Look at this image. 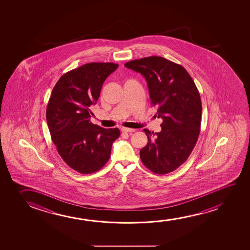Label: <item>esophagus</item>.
I'll list each match as a JSON object with an SVG mask.
<instances>
[{
  "mask_svg": "<svg viewBox=\"0 0 250 250\" xmlns=\"http://www.w3.org/2000/svg\"><path fill=\"white\" fill-rule=\"evenodd\" d=\"M121 130H122V132H125V133H131V132H134L136 130H134V129H130V128H125V127H123V128L121 129Z\"/></svg>",
  "mask_w": 250,
  "mask_h": 250,
  "instance_id": "34e87169",
  "label": "esophagus"
}]
</instances>
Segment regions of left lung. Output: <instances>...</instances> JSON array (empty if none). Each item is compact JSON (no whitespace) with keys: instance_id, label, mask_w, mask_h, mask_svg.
<instances>
[{"instance_id":"1","label":"left lung","mask_w":250,"mask_h":250,"mask_svg":"<svg viewBox=\"0 0 250 250\" xmlns=\"http://www.w3.org/2000/svg\"><path fill=\"white\" fill-rule=\"evenodd\" d=\"M147 81L151 105L161 118V132L144 129L147 144L140 150L144 166L156 174L179 167L191 154L201 130L202 101L188 72L181 65L160 56L125 64Z\"/></svg>"}]
</instances>
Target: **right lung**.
<instances>
[{
	"mask_svg": "<svg viewBox=\"0 0 250 250\" xmlns=\"http://www.w3.org/2000/svg\"><path fill=\"white\" fill-rule=\"evenodd\" d=\"M114 63L92 62L61 77L52 90L46 119L52 141L62 160L82 174H89L106 165L118 128L93 125L89 106L99 98L103 83L118 68Z\"/></svg>",
	"mask_w": 250,
	"mask_h": 250,
	"instance_id": "add662e5",
	"label": "right lung"
}]
</instances>
